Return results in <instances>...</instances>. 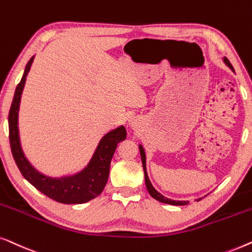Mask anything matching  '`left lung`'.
<instances>
[{
    "label": "left lung",
    "instance_id": "obj_1",
    "mask_svg": "<svg viewBox=\"0 0 252 252\" xmlns=\"http://www.w3.org/2000/svg\"><path fill=\"white\" fill-rule=\"evenodd\" d=\"M222 62L226 63V66H228L229 68H231L233 72H234V68L232 66V63H229V60L224 57L222 58ZM139 151H140V157H141V163H143V168H144V173H145V184H146V189L148 190V193H150V195L155 198V200L162 202V203H166V204H172V205H186L189 204V201H176V200H171V198H168L165 196H163L160 192H158L157 189H154V186L152 185L150 178H148V175H147V169H146V153H145V150L143 147V145L139 144ZM202 198V197H201ZM201 198H197L196 201H200Z\"/></svg>",
    "mask_w": 252,
    "mask_h": 252
}]
</instances>
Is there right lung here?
<instances>
[{
  "label": "right lung",
  "instance_id": "1",
  "mask_svg": "<svg viewBox=\"0 0 252 252\" xmlns=\"http://www.w3.org/2000/svg\"><path fill=\"white\" fill-rule=\"evenodd\" d=\"M35 56L32 57L25 67L23 77L16 88L13 100L9 112V138L11 152L24 178L44 195L59 203L82 204L97 197L105 189L109 175V166L114 152L120 141L126 138L125 126H120L104 134L95 147L90 161L82 170L73 175L51 177L35 168L25 155L20 143L18 126L19 107L26 76L30 72Z\"/></svg>",
  "mask_w": 252,
  "mask_h": 252
}]
</instances>
